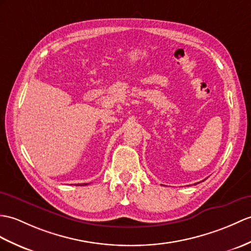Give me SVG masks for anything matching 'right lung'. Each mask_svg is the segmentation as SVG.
<instances>
[{
  "instance_id": "obj_1",
  "label": "right lung",
  "mask_w": 251,
  "mask_h": 251,
  "mask_svg": "<svg viewBox=\"0 0 251 251\" xmlns=\"http://www.w3.org/2000/svg\"><path fill=\"white\" fill-rule=\"evenodd\" d=\"M85 185H87V184H80V185H79V184H78V185H77V186H85Z\"/></svg>"
}]
</instances>
